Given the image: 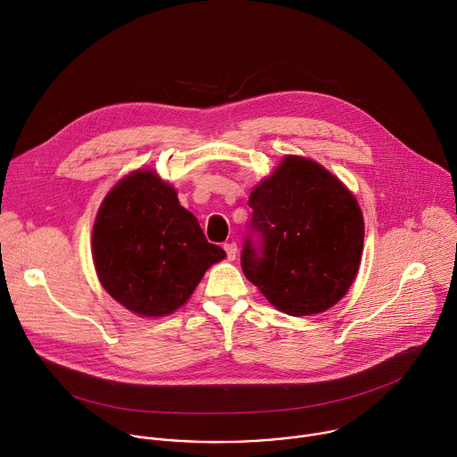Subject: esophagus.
Returning a JSON list of instances; mask_svg holds the SVG:
<instances>
[{
	"instance_id": "esophagus-1",
	"label": "esophagus",
	"mask_w": 457,
	"mask_h": 457,
	"mask_svg": "<svg viewBox=\"0 0 457 457\" xmlns=\"http://www.w3.org/2000/svg\"><path fill=\"white\" fill-rule=\"evenodd\" d=\"M224 249H226L228 260H235V256H237V244L235 242H228V244H224Z\"/></svg>"
}]
</instances>
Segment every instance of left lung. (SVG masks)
Returning a JSON list of instances; mask_svg holds the SVG:
<instances>
[{
  "instance_id": "left-lung-1",
  "label": "left lung",
  "mask_w": 457,
  "mask_h": 457,
  "mask_svg": "<svg viewBox=\"0 0 457 457\" xmlns=\"http://www.w3.org/2000/svg\"><path fill=\"white\" fill-rule=\"evenodd\" d=\"M242 271L291 316L328 311L356 278L363 215L354 195L318 162L287 155L249 195Z\"/></svg>"
}]
</instances>
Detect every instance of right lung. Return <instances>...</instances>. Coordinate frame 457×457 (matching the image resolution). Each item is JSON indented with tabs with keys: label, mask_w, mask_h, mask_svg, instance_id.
Masks as SVG:
<instances>
[{
	"label": "right lung",
	"mask_w": 457,
	"mask_h": 457,
	"mask_svg": "<svg viewBox=\"0 0 457 457\" xmlns=\"http://www.w3.org/2000/svg\"><path fill=\"white\" fill-rule=\"evenodd\" d=\"M92 256L106 293L139 316L171 314L186 303L226 251L210 244L177 191L154 170L120 179L94 224Z\"/></svg>",
	"instance_id": "1"
}]
</instances>
